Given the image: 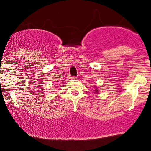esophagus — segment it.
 I'll list each match as a JSON object with an SVG mask.
<instances>
[{"instance_id":"1","label":"esophagus","mask_w":151,"mask_h":151,"mask_svg":"<svg viewBox=\"0 0 151 151\" xmlns=\"http://www.w3.org/2000/svg\"><path fill=\"white\" fill-rule=\"evenodd\" d=\"M76 77H74V76H72V77H71V79H75Z\"/></svg>"}]
</instances>
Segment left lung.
<instances>
[{
  "instance_id": "obj_1",
  "label": "left lung",
  "mask_w": 151,
  "mask_h": 151,
  "mask_svg": "<svg viewBox=\"0 0 151 151\" xmlns=\"http://www.w3.org/2000/svg\"><path fill=\"white\" fill-rule=\"evenodd\" d=\"M96 89H97V88H96ZM96 91H96V92L97 93V90H96Z\"/></svg>"
}]
</instances>
